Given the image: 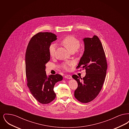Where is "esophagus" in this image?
Wrapping results in <instances>:
<instances>
[{
  "label": "esophagus",
  "instance_id": "obj_1",
  "mask_svg": "<svg viewBox=\"0 0 129 129\" xmlns=\"http://www.w3.org/2000/svg\"><path fill=\"white\" fill-rule=\"evenodd\" d=\"M65 78H67V79H72V77L70 75H66L65 76Z\"/></svg>",
  "mask_w": 129,
  "mask_h": 129
}]
</instances>
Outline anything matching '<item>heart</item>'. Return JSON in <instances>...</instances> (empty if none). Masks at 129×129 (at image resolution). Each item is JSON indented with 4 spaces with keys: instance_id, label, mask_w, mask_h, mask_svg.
<instances>
[{
    "instance_id": "heart-1",
    "label": "heart",
    "mask_w": 129,
    "mask_h": 129,
    "mask_svg": "<svg viewBox=\"0 0 129 129\" xmlns=\"http://www.w3.org/2000/svg\"><path fill=\"white\" fill-rule=\"evenodd\" d=\"M62 44L64 45L70 52L76 51L80 47L79 41L73 36H69L65 37L61 41ZM56 44L55 43L51 44L49 47V52L50 55L52 57L55 55ZM62 67L67 70L68 68V64L64 63L62 65Z\"/></svg>"
}]
</instances>
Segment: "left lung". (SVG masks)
Returning <instances> with one entry per match:
<instances>
[{
  "instance_id": "8db88e82",
  "label": "left lung",
  "mask_w": 129,
  "mask_h": 129,
  "mask_svg": "<svg viewBox=\"0 0 129 129\" xmlns=\"http://www.w3.org/2000/svg\"><path fill=\"white\" fill-rule=\"evenodd\" d=\"M85 51L76 68L82 66L86 69V76L83 79L77 75L72 77L78 83L74 96L82 103H89L100 92L104 83L107 64L102 44L96 35L83 39ZM82 80H81L80 78Z\"/></svg>"
}]
</instances>
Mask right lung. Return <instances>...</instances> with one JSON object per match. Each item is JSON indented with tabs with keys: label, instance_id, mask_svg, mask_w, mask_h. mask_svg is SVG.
<instances>
[{
	"label": "right lung",
	"instance_id": "add662e5",
	"mask_svg": "<svg viewBox=\"0 0 129 129\" xmlns=\"http://www.w3.org/2000/svg\"><path fill=\"white\" fill-rule=\"evenodd\" d=\"M56 39L52 33L39 32L31 38L26 51L27 85L33 96L42 104H49L55 99L54 86L63 79L58 74L47 76L45 72V65L50 59L49 46Z\"/></svg>",
	"mask_w": 129,
	"mask_h": 129
}]
</instances>
